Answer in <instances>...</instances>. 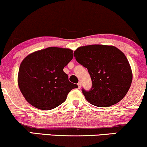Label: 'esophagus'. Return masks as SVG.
<instances>
[{"label":"esophagus","instance_id":"obj_1","mask_svg":"<svg viewBox=\"0 0 147 147\" xmlns=\"http://www.w3.org/2000/svg\"><path fill=\"white\" fill-rule=\"evenodd\" d=\"M77 85H78V87H79V88H81V83L79 82L77 83Z\"/></svg>","mask_w":147,"mask_h":147}]
</instances>
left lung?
<instances>
[{"label": "left lung", "mask_w": 147, "mask_h": 147, "mask_svg": "<svg viewBox=\"0 0 147 147\" xmlns=\"http://www.w3.org/2000/svg\"><path fill=\"white\" fill-rule=\"evenodd\" d=\"M74 56L87 68L92 79L90 90L82 89L89 102L107 107L123 99L132 81L130 65L123 52L114 46L92 45L79 47Z\"/></svg>", "instance_id": "8db88e82"}]
</instances>
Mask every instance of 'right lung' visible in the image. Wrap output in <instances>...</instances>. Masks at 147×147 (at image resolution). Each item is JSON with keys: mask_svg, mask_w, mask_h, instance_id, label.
Here are the masks:
<instances>
[{"mask_svg": "<svg viewBox=\"0 0 147 147\" xmlns=\"http://www.w3.org/2000/svg\"><path fill=\"white\" fill-rule=\"evenodd\" d=\"M72 58L71 49L52 47L26 57L18 73V85L26 100L45 111L64 102L68 93L78 87L63 70Z\"/></svg>", "mask_w": 147, "mask_h": 147, "instance_id": "add662e5", "label": "right lung"}]
</instances>
